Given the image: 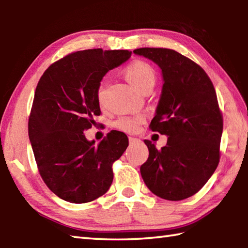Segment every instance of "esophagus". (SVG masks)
<instances>
[{
    "instance_id": "1",
    "label": "esophagus",
    "mask_w": 248,
    "mask_h": 248,
    "mask_svg": "<svg viewBox=\"0 0 248 248\" xmlns=\"http://www.w3.org/2000/svg\"><path fill=\"white\" fill-rule=\"evenodd\" d=\"M139 141V139H137V138H133V137H129V142L130 143H136V142Z\"/></svg>"
}]
</instances>
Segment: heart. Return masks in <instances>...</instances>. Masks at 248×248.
<instances>
[{"label":"heart","mask_w":248,"mask_h":248,"mask_svg":"<svg viewBox=\"0 0 248 248\" xmlns=\"http://www.w3.org/2000/svg\"><path fill=\"white\" fill-rule=\"evenodd\" d=\"M124 74L128 81L136 87L137 90L143 92L146 89H153L155 81H156V72L155 69L151 65L149 62L144 60H133L132 62L125 66ZM105 90V83L102 82L99 84L97 90V98L99 102H102L103 95ZM143 121L142 115H129L121 116L120 118L115 121V128L121 130L124 132L134 133L138 131L139 125Z\"/></svg>","instance_id":"heart-1"}]
</instances>
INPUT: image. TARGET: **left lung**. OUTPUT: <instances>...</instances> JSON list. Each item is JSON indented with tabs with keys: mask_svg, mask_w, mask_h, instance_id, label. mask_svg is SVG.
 Returning a JSON list of instances; mask_svg holds the SVG:
<instances>
[{
	"mask_svg": "<svg viewBox=\"0 0 248 248\" xmlns=\"http://www.w3.org/2000/svg\"><path fill=\"white\" fill-rule=\"evenodd\" d=\"M133 52L162 70L164 84L150 129L169 137L161 150L144 140L149 158L141 165V176L159 198H189L204 186L220 162L223 117L215 86L199 64L175 50L140 48Z\"/></svg>",
	"mask_w": 248,
	"mask_h": 248,
	"instance_id": "obj_1",
	"label": "left lung"
}]
</instances>
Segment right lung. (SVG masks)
I'll return each instance as SVG.
<instances>
[{
  "instance_id": "right-lung-1",
  "label": "right lung",
  "mask_w": 248,
  "mask_h": 248,
  "mask_svg": "<svg viewBox=\"0 0 248 248\" xmlns=\"http://www.w3.org/2000/svg\"><path fill=\"white\" fill-rule=\"evenodd\" d=\"M130 57L128 50L72 52L50 65L37 84L29 140L41 178L61 199L91 202L110 187L112 164L128 148V138L112 130L95 145L84 130L100 115L97 90L103 77Z\"/></svg>"
}]
</instances>
